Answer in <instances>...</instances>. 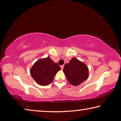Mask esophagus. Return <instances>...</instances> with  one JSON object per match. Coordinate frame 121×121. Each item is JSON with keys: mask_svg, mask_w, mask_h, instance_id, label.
<instances>
[{"mask_svg": "<svg viewBox=\"0 0 121 121\" xmlns=\"http://www.w3.org/2000/svg\"><path fill=\"white\" fill-rule=\"evenodd\" d=\"M63 67H64V65H61V69H62H62H63Z\"/></svg>", "mask_w": 121, "mask_h": 121, "instance_id": "obj_1", "label": "esophagus"}]
</instances>
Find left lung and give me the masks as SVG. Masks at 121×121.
<instances>
[{
	"label": "left lung",
	"mask_w": 121,
	"mask_h": 121,
	"mask_svg": "<svg viewBox=\"0 0 121 121\" xmlns=\"http://www.w3.org/2000/svg\"><path fill=\"white\" fill-rule=\"evenodd\" d=\"M63 73L71 85L81 84L89 77V69L85 63L76 58H72L65 65Z\"/></svg>",
	"instance_id": "left-lung-1"
}]
</instances>
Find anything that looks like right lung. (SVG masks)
<instances>
[{
	"label": "right lung",
	"instance_id": "right-lung-1",
	"mask_svg": "<svg viewBox=\"0 0 121 121\" xmlns=\"http://www.w3.org/2000/svg\"><path fill=\"white\" fill-rule=\"evenodd\" d=\"M60 69L58 63L48 56L37 61L30 69V73L38 84L46 86L52 82L55 75Z\"/></svg>",
	"mask_w": 121,
	"mask_h": 121
}]
</instances>
